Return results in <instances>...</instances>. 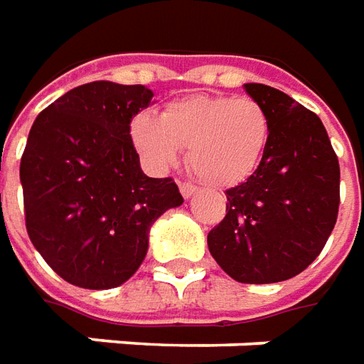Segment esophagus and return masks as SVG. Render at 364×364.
Masks as SVG:
<instances>
[{"mask_svg":"<svg viewBox=\"0 0 364 364\" xmlns=\"http://www.w3.org/2000/svg\"><path fill=\"white\" fill-rule=\"evenodd\" d=\"M180 194L184 198H190V196L196 194V186H192L190 182H180Z\"/></svg>","mask_w":364,"mask_h":364,"instance_id":"1","label":"esophagus"}]
</instances>
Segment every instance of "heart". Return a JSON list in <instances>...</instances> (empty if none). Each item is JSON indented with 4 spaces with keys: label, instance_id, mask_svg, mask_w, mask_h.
<instances>
[{
    "label": "heart",
    "instance_id": "1",
    "mask_svg": "<svg viewBox=\"0 0 364 364\" xmlns=\"http://www.w3.org/2000/svg\"><path fill=\"white\" fill-rule=\"evenodd\" d=\"M270 117L252 97L198 94L170 102L156 119L136 113L131 141L149 168L166 170L188 151V166L211 186H235L269 146Z\"/></svg>",
    "mask_w": 364,
    "mask_h": 364
}]
</instances>
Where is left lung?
<instances>
[{"mask_svg": "<svg viewBox=\"0 0 364 364\" xmlns=\"http://www.w3.org/2000/svg\"><path fill=\"white\" fill-rule=\"evenodd\" d=\"M270 117L269 146L225 218L208 233L218 264L237 282L270 284L316 260L339 213V161L318 115L264 84H245Z\"/></svg>", "mask_w": 364, "mask_h": 364, "instance_id": "obj_1", "label": "left lung"}]
</instances>
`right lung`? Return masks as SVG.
Instances as JSON below:
<instances>
[{
  "label": "right lung",
  "instance_id": "add662e5",
  "mask_svg": "<svg viewBox=\"0 0 364 364\" xmlns=\"http://www.w3.org/2000/svg\"><path fill=\"white\" fill-rule=\"evenodd\" d=\"M149 87L90 82L38 113L21 156L25 225L46 264L80 288L107 290L145 259L154 219L184 202L172 178H149L131 119Z\"/></svg>",
  "mask_w": 364,
  "mask_h": 364
}]
</instances>
